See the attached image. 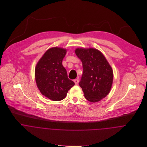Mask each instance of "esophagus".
<instances>
[{
    "label": "esophagus",
    "mask_w": 147,
    "mask_h": 147,
    "mask_svg": "<svg viewBox=\"0 0 147 147\" xmlns=\"http://www.w3.org/2000/svg\"><path fill=\"white\" fill-rule=\"evenodd\" d=\"M74 82H75V84L76 85H77V84H78L79 83V79H75L74 80Z\"/></svg>",
    "instance_id": "obj_1"
}]
</instances>
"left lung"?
I'll return each instance as SVG.
<instances>
[{
    "mask_svg": "<svg viewBox=\"0 0 147 147\" xmlns=\"http://www.w3.org/2000/svg\"><path fill=\"white\" fill-rule=\"evenodd\" d=\"M75 53L83 64V74L79 85L88 101L97 102L110 91L113 69L102 53L96 49L78 48Z\"/></svg>",
    "mask_w": 147,
    "mask_h": 147,
    "instance_id": "8db88e82",
    "label": "left lung"
}]
</instances>
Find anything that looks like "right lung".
Wrapping results in <instances>:
<instances>
[{
  "label": "right lung",
  "mask_w": 147,
  "mask_h": 147,
  "mask_svg": "<svg viewBox=\"0 0 147 147\" xmlns=\"http://www.w3.org/2000/svg\"><path fill=\"white\" fill-rule=\"evenodd\" d=\"M67 50L55 47L47 50L37 64L35 78L42 95L51 100H63L68 91L75 85L68 78L62 61Z\"/></svg>",
  "instance_id": "right-lung-1"
}]
</instances>
